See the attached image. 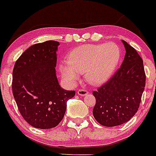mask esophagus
<instances>
[{
	"label": "esophagus",
	"instance_id": "34e87169",
	"mask_svg": "<svg viewBox=\"0 0 156 156\" xmlns=\"http://www.w3.org/2000/svg\"><path fill=\"white\" fill-rule=\"evenodd\" d=\"M77 93H78V95L80 96H85L87 95L88 93V91L86 90V89H84V88H80V89L78 90Z\"/></svg>",
	"mask_w": 156,
	"mask_h": 156
}]
</instances>
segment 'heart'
Returning <instances> with one entry per match:
<instances>
[{"label": "heart", "instance_id": "1", "mask_svg": "<svg viewBox=\"0 0 156 156\" xmlns=\"http://www.w3.org/2000/svg\"><path fill=\"white\" fill-rule=\"evenodd\" d=\"M120 55V49L114 43L83 45L70 52L68 63L61 65L60 70L69 84H74L83 72L89 83L101 84L113 74Z\"/></svg>", "mask_w": 156, "mask_h": 156}]
</instances>
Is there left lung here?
I'll list each match as a JSON object with an SVG mask.
<instances>
[{
	"mask_svg": "<svg viewBox=\"0 0 156 156\" xmlns=\"http://www.w3.org/2000/svg\"><path fill=\"white\" fill-rule=\"evenodd\" d=\"M126 55L122 65L110 79L93 91V114L104 126L126 122L137 113L146 84L143 61L136 50L122 40Z\"/></svg>",
	"mask_w": 156,
	"mask_h": 156,
	"instance_id": "left-lung-1",
	"label": "left lung"
}]
</instances>
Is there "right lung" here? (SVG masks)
Returning a JSON list of instances; mask_svg holds the SVG:
<instances>
[{
  "mask_svg": "<svg viewBox=\"0 0 156 156\" xmlns=\"http://www.w3.org/2000/svg\"><path fill=\"white\" fill-rule=\"evenodd\" d=\"M59 43H36L17 58L13 70L12 90L22 118L38 129L55 127L63 118L67 101L76 94L58 84L55 74Z\"/></svg>",
  "mask_w": 156,
  "mask_h": 156,
  "instance_id": "1",
  "label": "right lung"
}]
</instances>
